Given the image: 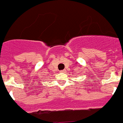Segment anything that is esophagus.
Returning a JSON list of instances; mask_svg holds the SVG:
<instances>
[{
	"label": "esophagus",
	"mask_w": 123,
	"mask_h": 123,
	"mask_svg": "<svg viewBox=\"0 0 123 123\" xmlns=\"http://www.w3.org/2000/svg\"><path fill=\"white\" fill-rule=\"evenodd\" d=\"M65 71H65L64 69V70H61V71H59V72H60V73H64Z\"/></svg>",
	"instance_id": "34e87169"
}]
</instances>
